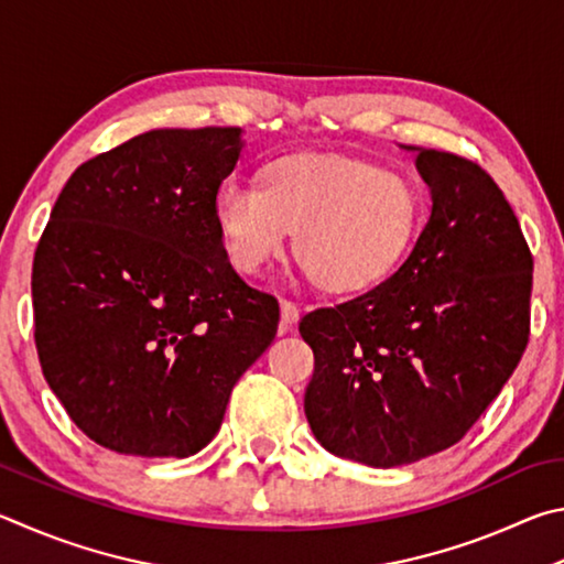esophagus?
<instances>
[{
	"mask_svg": "<svg viewBox=\"0 0 564 564\" xmlns=\"http://www.w3.org/2000/svg\"><path fill=\"white\" fill-rule=\"evenodd\" d=\"M280 314H282V319H280V334H288L294 324H297V319H300V307L294 302H288V300H282L280 302Z\"/></svg>",
	"mask_w": 564,
	"mask_h": 564,
	"instance_id": "obj_1",
	"label": "esophagus"
}]
</instances>
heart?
I'll list each match as a JSON object with an SVG mask.
<instances>
[{"label": "heart", "mask_w": 564, "mask_h": 564, "mask_svg": "<svg viewBox=\"0 0 564 564\" xmlns=\"http://www.w3.org/2000/svg\"><path fill=\"white\" fill-rule=\"evenodd\" d=\"M225 252L257 274L294 230V254L327 292H359L393 272L419 230V197L397 173L339 155H290L262 185L225 181L213 200Z\"/></svg>", "instance_id": "b5f03b06"}]
</instances>
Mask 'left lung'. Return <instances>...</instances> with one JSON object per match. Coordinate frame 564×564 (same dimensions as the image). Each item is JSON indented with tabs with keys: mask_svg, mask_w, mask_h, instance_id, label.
Segmentation results:
<instances>
[{
	"mask_svg": "<svg viewBox=\"0 0 564 564\" xmlns=\"http://www.w3.org/2000/svg\"><path fill=\"white\" fill-rule=\"evenodd\" d=\"M431 210L377 288L300 322L304 413L339 458L393 468L451 448L512 377L530 334L532 254L500 187L466 158L406 145Z\"/></svg>",
	"mask_w": 564,
	"mask_h": 564,
	"instance_id": "8db88e82",
	"label": "left lung"
}]
</instances>
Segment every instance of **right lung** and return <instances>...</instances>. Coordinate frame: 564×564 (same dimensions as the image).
<instances>
[{
    "label": "right lung",
    "instance_id": "add662e5",
    "mask_svg": "<svg viewBox=\"0 0 564 564\" xmlns=\"http://www.w3.org/2000/svg\"><path fill=\"white\" fill-rule=\"evenodd\" d=\"M242 128H155L78 165L39 240L44 379L98 446L187 458L220 431L280 307L237 276L213 217Z\"/></svg>",
    "mask_w": 564,
    "mask_h": 564
}]
</instances>
